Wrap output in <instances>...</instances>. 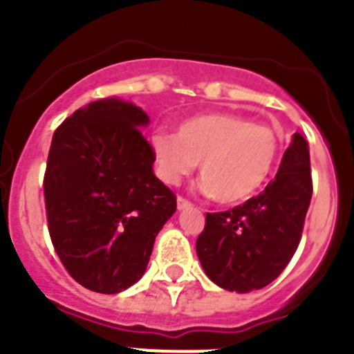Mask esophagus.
Masks as SVG:
<instances>
[{"instance_id":"obj_1","label":"esophagus","mask_w":354,"mask_h":354,"mask_svg":"<svg viewBox=\"0 0 354 354\" xmlns=\"http://www.w3.org/2000/svg\"><path fill=\"white\" fill-rule=\"evenodd\" d=\"M177 207H179V211H184V209L193 207V204L187 198H184V196H179V198H177Z\"/></svg>"}]
</instances>
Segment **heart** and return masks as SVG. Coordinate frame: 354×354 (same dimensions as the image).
I'll return each instance as SVG.
<instances>
[{"instance_id":"b5f03b06","label":"heart","mask_w":354,"mask_h":354,"mask_svg":"<svg viewBox=\"0 0 354 354\" xmlns=\"http://www.w3.org/2000/svg\"><path fill=\"white\" fill-rule=\"evenodd\" d=\"M156 171L167 184H179L200 161L204 192L220 204H239L261 189L278 158L273 127L227 111L183 120L177 133L150 136Z\"/></svg>"}]
</instances>
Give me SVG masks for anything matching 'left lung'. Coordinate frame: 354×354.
Returning <instances> with one entry per match:
<instances>
[{"label": "left lung", "instance_id": "8db88e82", "mask_svg": "<svg viewBox=\"0 0 354 354\" xmlns=\"http://www.w3.org/2000/svg\"><path fill=\"white\" fill-rule=\"evenodd\" d=\"M310 198V152L296 133L264 192L230 211L207 212L196 239L205 274L236 292L273 282L298 250Z\"/></svg>", "mask_w": 354, "mask_h": 354}]
</instances>
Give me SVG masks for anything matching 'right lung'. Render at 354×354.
I'll use <instances>...</instances> for the list:
<instances>
[{
  "instance_id": "1",
  "label": "right lung",
  "mask_w": 354,
  "mask_h": 354,
  "mask_svg": "<svg viewBox=\"0 0 354 354\" xmlns=\"http://www.w3.org/2000/svg\"><path fill=\"white\" fill-rule=\"evenodd\" d=\"M149 117L118 99L90 102L53 134L44 174L56 255L77 283L117 294L145 273L177 196L154 175Z\"/></svg>"
}]
</instances>
